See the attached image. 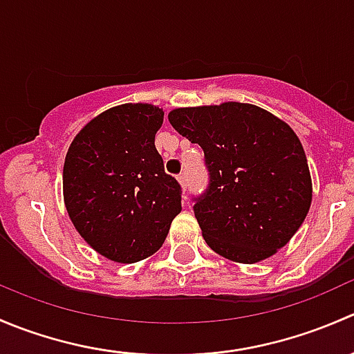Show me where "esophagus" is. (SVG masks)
<instances>
[{
	"instance_id": "obj_1",
	"label": "esophagus",
	"mask_w": 354,
	"mask_h": 354,
	"mask_svg": "<svg viewBox=\"0 0 354 354\" xmlns=\"http://www.w3.org/2000/svg\"><path fill=\"white\" fill-rule=\"evenodd\" d=\"M178 181H180L181 188H187V183H188V176H187V173L178 174Z\"/></svg>"
}]
</instances>
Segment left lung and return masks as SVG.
Returning <instances> with one entry per match:
<instances>
[{
    "label": "left lung",
    "instance_id": "1",
    "mask_svg": "<svg viewBox=\"0 0 354 354\" xmlns=\"http://www.w3.org/2000/svg\"><path fill=\"white\" fill-rule=\"evenodd\" d=\"M167 118L205 154L209 188L194 205L205 243L240 263L283 248L312 203L308 162L292 128L245 102L178 108Z\"/></svg>",
    "mask_w": 354,
    "mask_h": 354
}]
</instances>
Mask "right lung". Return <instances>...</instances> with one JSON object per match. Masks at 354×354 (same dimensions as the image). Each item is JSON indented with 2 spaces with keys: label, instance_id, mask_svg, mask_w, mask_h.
Segmentation results:
<instances>
[{
  "label": "right lung",
  "instance_id": "obj_1",
  "mask_svg": "<svg viewBox=\"0 0 354 354\" xmlns=\"http://www.w3.org/2000/svg\"><path fill=\"white\" fill-rule=\"evenodd\" d=\"M164 111L121 104L88 121L63 166V198L75 230L120 263L154 255L181 212V187L166 174L156 133Z\"/></svg>",
  "mask_w": 354,
  "mask_h": 354
}]
</instances>
